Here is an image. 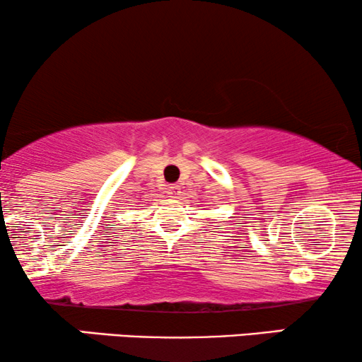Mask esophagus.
I'll use <instances>...</instances> for the list:
<instances>
[{
  "mask_svg": "<svg viewBox=\"0 0 362 362\" xmlns=\"http://www.w3.org/2000/svg\"><path fill=\"white\" fill-rule=\"evenodd\" d=\"M168 194H170V198H180L181 194V187L177 185H171L170 187H168Z\"/></svg>",
  "mask_w": 362,
  "mask_h": 362,
  "instance_id": "obj_1",
  "label": "esophagus"
}]
</instances>
